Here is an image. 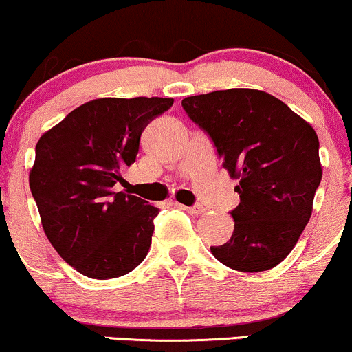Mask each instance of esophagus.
Instances as JSON below:
<instances>
[{
    "label": "esophagus",
    "mask_w": 352,
    "mask_h": 352,
    "mask_svg": "<svg viewBox=\"0 0 352 352\" xmlns=\"http://www.w3.org/2000/svg\"><path fill=\"white\" fill-rule=\"evenodd\" d=\"M182 207V205H180ZM184 210H187L190 215H201V213H205V208L204 205H193V207H182Z\"/></svg>",
    "instance_id": "34e87169"
}]
</instances>
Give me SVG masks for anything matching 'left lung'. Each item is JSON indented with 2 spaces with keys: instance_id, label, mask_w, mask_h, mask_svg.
<instances>
[{
  "instance_id": "8db88e82",
  "label": "left lung",
  "mask_w": 352,
  "mask_h": 352,
  "mask_svg": "<svg viewBox=\"0 0 352 352\" xmlns=\"http://www.w3.org/2000/svg\"><path fill=\"white\" fill-rule=\"evenodd\" d=\"M182 107L212 139L240 204L227 243L213 256L238 272H266L296 245L321 184L319 140L300 116L256 89H227L192 96Z\"/></svg>"
}]
</instances>
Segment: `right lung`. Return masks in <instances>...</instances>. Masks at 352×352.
<instances>
[{
  "mask_svg": "<svg viewBox=\"0 0 352 352\" xmlns=\"http://www.w3.org/2000/svg\"><path fill=\"white\" fill-rule=\"evenodd\" d=\"M172 104L168 98L91 100L36 144L30 187L44 233L84 276H124L147 256L159 208L112 187L135 162L147 124Z\"/></svg>",
  "mask_w": 352,
  "mask_h": 352,
  "instance_id": "add662e5",
  "label": "right lung"
}]
</instances>
